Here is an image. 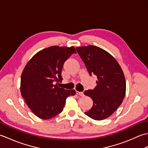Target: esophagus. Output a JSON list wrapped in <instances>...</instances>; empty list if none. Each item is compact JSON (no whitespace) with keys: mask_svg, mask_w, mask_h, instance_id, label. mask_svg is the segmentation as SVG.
<instances>
[{"mask_svg":"<svg viewBox=\"0 0 148 148\" xmlns=\"http://www.w3.org/2000/svg\"><path fill=\"white\" fill-rule=\"evenodd\" d=\"M76 94L78 95H79L81 97H82L84 95V94L83 92H78V91H76Z\"/></svg>","mask_w":148,"mask_h":148,"instance_id":"34e87169","label":"esophagus"}]
</instances>
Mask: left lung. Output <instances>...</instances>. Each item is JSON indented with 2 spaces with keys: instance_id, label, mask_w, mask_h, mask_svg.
<instances>
[{
  "instance_id": "obj_1",
  "label": "left lung",
  "mask_w": 148,
  "mask_h": 148,
  "mask_svg": "<svg viewBox=\"0 0 148 148\" xmlns=\"http://www.w3.org/2000/svg\"><path fill=\"white\" fill-rule=\"evenodd\" d=\"M76 49L89 74L97 77L94 90L84 92L93 101L92 108L84 114L95 120H103L114 113L125 98L124 73L114 56L99 47L78 46Z\"/></svg>"
}]
</instances>
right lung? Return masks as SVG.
Listing matches in <instances>:
<instances>
[{
  "instance_id": "1",
  "label": "right lung",
  "mask_w": 148,
  "mask_h": 148,
  "mask_svg": "<svg viewBox=\"0 0 148 148\" xmlns=\"http://www.w3.org/2000/svg\"><path fill=\"white\" fill-rule=\"evenodd\" d=\"M73 53H76L74 46H50L34 55L22 72L21 96L39 118L48 119L58 115L67 97L76 95L74 90H65L54 83L62 82L63 65Z\"/></svg>"
}]
</instances>
